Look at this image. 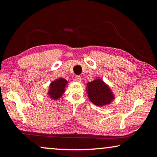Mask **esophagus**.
Wrapping results in <instances>:
<instances>
[{
    "label": "esophagus",
    "mask_w": 157,
    "mask_h": 157,
    "mask_svg": "<svg viewBox=\"0 0 157 157\" xmlns=\"http://www.w3.org/2000/svg\"><path fill=\"white\" fill-rule=\"evenodd\" d=\"M75 81H77V82H80L82 81V78H81V77H80V76H79V75H77V76H75Z\"/></svg>",
    "instance_id": "1"
}]
</instances>
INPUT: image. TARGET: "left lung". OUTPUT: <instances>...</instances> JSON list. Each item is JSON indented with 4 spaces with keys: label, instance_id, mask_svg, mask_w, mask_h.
Instances as JSON below:
<instances>
[{
    "label": "left lung",
    "instance_id": "left-lung-1",
    "mask_svg": "<svg viewBox=\"0 0 157 157\" xmlns=\"http://www.w3.org/2000/svg\"><path fill=\"white\" fill-rule=\"evenodd\" d=\"M86 91L90 100L97 106L108 105L114 99L109 87L100 79L89 82Z\"/></svg>",
    "mask_w": 157,
    "mask_h": 157
}]
</instances>
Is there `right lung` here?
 Here are the masks:
<instances>
[{
    "label": "right lung",
    "instance_id": "right-lung-1",
    "mask_svg": "<svg viewBox=\"0 0 157 157\" xmlns=\"http://www.w3.org/2000/svg\"><path fill=\"white\" fill-rule=\"evenodd\" d=\"M67 84V81L63 78L57 79L54 82H52L50 86L48 95L52 99L57 100L62 96L65 91V86Z\"/></svg>",
    "mask_w": 157,
    "mask_h": 157
}]
</instances>
